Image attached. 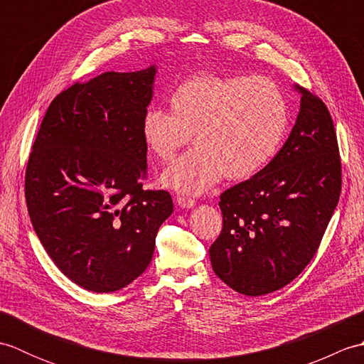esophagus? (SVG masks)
Returning a JSON list of instances; mask_svg holds the SVG:
<instances>
[{
	"instance_id": "esophagus-1",
	"label": "esophagus",
	"mask_w": 364,
	"mask_h": 364,
	"mask_svg": "<svg viewBox=\"0 0 364 364\" xmlns=\"http://www.w3.org/2000/svg\"><path fill=\"white\" fill-rule=\"evenodd\" d=\"M176 203L180 205L181 208H192V206H196V200L191 198V197L178 196V197H176Z\"/></svg>"
}]
</instances>
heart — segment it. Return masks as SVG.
I'll list each match as a JSON object with an SVG mask.
<instances>
[{"label": "heart", "mask_w": 364, "mask_h": 364, "mask_svg": "<svg viewBox=\"0 0 364 364\" xmlns=\"http://www.w3.org/2000/svg\"><path fill=\"white\" fill-rule=\"evenodd\" d=\"M170 111L150 107L142 136L154 158L167 162L191 150L162 175L166 186L203 194L223 176L250 178L272 159L289 128V103L272 80L257 75L197 73L168 95Z\"/></svg>", "instance_id": "obj_1"}]
</instances>
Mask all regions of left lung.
Instances as JSON below:
<instances>
[{"instance_id":"obj_1","label":"left lung","mask_w":364,"mask_h":364,"mask_svg":"<svg viewBox=\"0 0 364 364\" xmlns=\"http://www.w3.org/2000/svg\"><path fill=\"white\" fill-rule=\"evenodd\" d=\"M288 141L257 175L220 194L223 227L210 247L215 275L245 296L282 289L318 252L341 194L333 120L304 87Z\"/></svg>"}]
</instances>
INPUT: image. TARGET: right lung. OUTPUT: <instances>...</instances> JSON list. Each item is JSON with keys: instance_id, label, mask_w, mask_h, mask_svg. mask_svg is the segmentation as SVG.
<instances>
[{"instance_id": "right-lung-1", "label": "right lung", "mask_w": 364, "mask_h": 364, "mask_svg": "<svg viewBox=\"0 0 364 364\" xmlns=\"http://www.w3.org/2000/svg\"><path fill=\"white\" fill-rule=\"evenodd\" d=\"M154 67L105 72L53 100L25 173L36 233L60 272L81 288L112 292L149 267L158 230L173 211L149 176L142 119Z\"/></svg>"}]
</instances>
